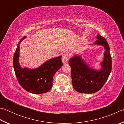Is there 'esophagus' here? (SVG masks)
Segmentation results:
<instances>
[{"instance_id":"obj_1","label":"esophagus","mask_w":124,"mask_h":124,"mask_svg":"<svg viewBox=\"0 0 124 124\" xmlns=\"http://www.w3.org/2000/svg\"><path fill=\"white\" fill-rule=\"evenodd\" d=\"M70 54L68 53V52H64L62 57V62L63 63H66L68 62L69 58H70Z\"/></svg>"}]
</instances>
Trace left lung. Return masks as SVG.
I'll list each match as a JSON object with an SVG mask.
<instances>
[{"instance_id":"left-lung-1","label":"left lung","mask_w":124,"mask_h":124,"mask_svg":"<svg viewBox=\"0 0 124 124\" xmlns=\"http://www.w3.org/2000/svg\"><path fill=\"white\" fill-rule=\"evenodd\" d=\"M97 39L94 44L102 45L105 49L100 70L90 68L79 55L74 56L68 61L71 67L73 88L80 93H92L99 91L107 80L112 70V57L107 41L100 34L97 35Z\"/></svg>"}]
</instances>
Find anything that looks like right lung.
Returning <instances> with one entry per match:
<instances>
[{
  "label": "right lung",
  "instance_id": "obj_1",
  "mask_svg": "<svg viewBox=\"0 0 124 124\" xmlns=\"http://www.w3.org/2000/svg\"><path fill=\"white\" fill-rule=\"evenodd\" d=\"M26 38L21 39L14 53L13 66L20 85L27 91L34 94L46 93L51 89L54 74L62 66L61 56L51 58L39 68L31 70L22 68L19 63L20 44Z\"/></svg>",
  "mask_w": 124,
  "mask_h": 124
}]
</instances>
